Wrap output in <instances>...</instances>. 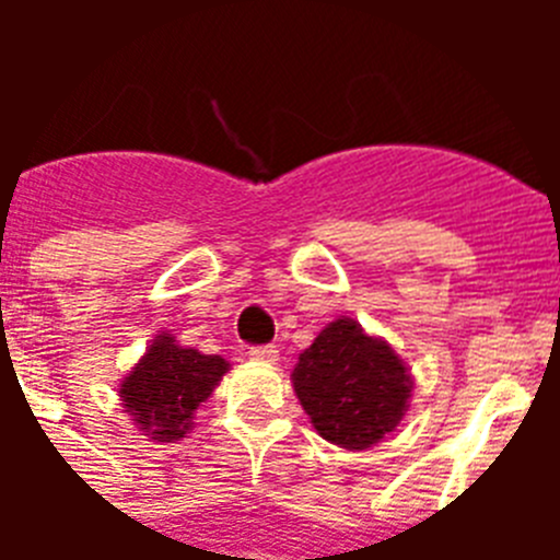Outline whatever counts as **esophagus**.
<instances>
[{"label":"esophagus","instance_id":"1","mask_svg":"<svg viewBox=\"0 0 560 560\" xmlns=\"http://www.w3.org/2000/svg\"><path fill=\"white\" fill-rule=\"evenodd\" d=\"M252 361H264V364H275L280 359V350L275 345H257V348H249Z\"/></svg>","mask_w":560,"mask_h":560}]
</instances>
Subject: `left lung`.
Wrapping results in <instances>:
<instances>
[{"label":"left lung","instance_id":"obj_1","mask_svg":"<svg viewBox=\"0 0 560 560\" xmlns=\"http://www.w3.org/2000/svg\"><path fill=\"white\" fill-rule=\"evenodd\" d=\"M294 393L328 443L350 452L375 446L409 407L412 375L378 336L341 316L300 353Z\"/></svg>","mask_w":560,"mask_h":560}]
</instances>
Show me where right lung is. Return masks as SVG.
I'll return each instance as SVG.
<instances>
[{"label":"right lung","mask_w":560,"mask_h":560,"mask_svg":"<svg viewBox=\"0 0 560 560\" xmlns=\"http://www.w3.org/2000/svg\"><path fill=\"white\" fill-rule=\"evenodd\" d=\"M226 370L230 361L221 355L182 348L176 336L160 334L122 378L120 400L140 432L156 443H173L190 432L192 415L219 387Z\"/></svg>","instance_id":"add662e5"}]
</instances>
